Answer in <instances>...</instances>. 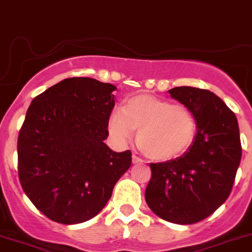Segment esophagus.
Returning <instances> with one entry per match:
<instances>
[{
  "label": "esophagus",
  "instance_id": "esophagus-1",
  "mask_svg": "<svg viewBox=\"0 0 252 252\" xmlns=\"http://www.w3.org/2000/svg\"><path fill=\"white\" fill-rule=\"evenodd\" d=\"M131 160H133V164H140L144 161L142 158L137 157V155H133V157H131Z\"/></svg>",
  "mask_w": 252,
  "mask_h": 252
}]
</instances>
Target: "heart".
<instances>
[{
	"instance_id": "obj_1",
	"label": "heart",
	"mask_w": 252,
	"mask_h": 252,
	"mask_svg": "<svg viewBox=\"0 0 252 252\" xmlns=\"http://www.w3.org/2000/svg\"><path fill=\"white\" fill-rule=\"evenodd\" d=\"M138 131V144L154 160H171L184 154L196 135V119L188 108L149 94L129 98L108 121L109 137L123 145Z\"/></svg>"
}]
</instances>
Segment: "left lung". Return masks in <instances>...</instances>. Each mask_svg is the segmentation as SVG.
<instances>
[{"mask_svg": "<svg viewBox=\"0 0 252 252\" xmlns=\"http://www.w3.org/2000/svg\"><path fill=\"white\" fill-rule=\"evenodd\" d=\"M196 119L195 140L183 157L150 163L145 189L150 210L169 222L195 224L226 201L241 160L239 124L234 112L208 89L169 91Z\"/></svg>", "mask_w": 252, "mask_h": 252, "instance_id": "1", "label": "left lung"}]
</instances>
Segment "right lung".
I'll list each match as a JSON object with an SVG mask.
<instances>
[{
    "mask_svg": "<svg viewBox=\"0 0 252 252\" xmlns=\"http://www.w3.org/2000/svg\"><path fill=\"white\" fill-rule=\"evenodd\" d=\"M117 87L87 77L63 79L37 95L18 134V178L33 205L52 221L94 218L131 164L104 140Z\"/></svg>",
    "mask_w": 252,
    "mask_h": 252,
    "instance_id": "1",
    "label": "right lung"
}]
</instances>
